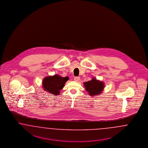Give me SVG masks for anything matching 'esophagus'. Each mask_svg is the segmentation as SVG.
Returning a JSON list of instances; mask_svg holds the SVG:
<instances>
[{
  "label": "esophagus",
  "mask_w": 148,
  "mask_h": 148,
  "mask_svg": "<svg viewBox=\"0 0 148 148\" xmlns=\"http://www.w3.org/2000/svg\"><path fill=\"white\" fill-rule=\"evenodd\" d=\"M74 80L75 82H79V81H80V77H74Z\"/></svg>",
  "instance_id": "34e87169"
}]
</instances>
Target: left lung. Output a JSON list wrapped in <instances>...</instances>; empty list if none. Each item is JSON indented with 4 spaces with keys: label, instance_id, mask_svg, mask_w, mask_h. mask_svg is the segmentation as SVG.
Here are the masks:
<instances>
[{
    "label": "left lung",
    "instance_id": "obj_1",
    "mask_svg": "<svg viewBox=\"0 0 148 148\" xmlns=\"http://www.w3.org/2000/svg\"><path fill=\"white\" fill-rule=\"evenodd\" d=\"M86 90L89 92L90 96L99 95L102 91L104 88L103 82L97 80L93 78L91 80L84 83Z\"/></svg>",
    "mask_w": 148,
    "mask_h": 148
}]
</instances>
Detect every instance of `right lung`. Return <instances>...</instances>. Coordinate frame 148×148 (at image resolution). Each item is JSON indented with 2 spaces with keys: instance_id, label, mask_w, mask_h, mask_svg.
<instances>
[{
  "instance_id": "right-lung-1",
  "label": "right lung",
  "mask_w": 148,
  "mask_h": 148,
  "mask_svg": "<svg viewBox=\"0 0 148 148\" xmlns=\"http://www.w3.org/2000/svg\"><path fill=\"white\" fill-rule=\"evenodd\" d=\"M68 79V77H63L59 75L46 77L42 82L43 88L45 91H47L50 94L59 95L60 90L64 87L65 83Z\"/></svg>"
}]
</instances>
